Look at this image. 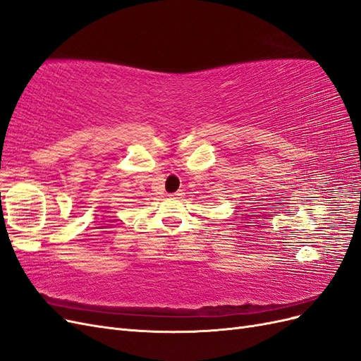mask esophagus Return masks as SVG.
Returning a JSON list of instances; mask_svg holds the SVG:
<instances>
[{
    "label": "esophagus",
    "instance_id": "1",
    "mask_svg": "<svg viewBox=\"0 0 361 361\" xmlns=\"http://www.w3.org/2000/svg\"><path fill=\"white\" fill-rule=\"evenodd\" d=\"M183 194H185V192H183L182 190H179V191H176V192H173V194H171V197H173V199H180Z\"/></svg>",
    "mask_w": 361,
    "mask_h": 361
}]
</instances>
